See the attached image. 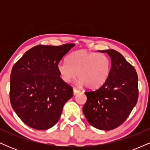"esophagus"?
<instances>
[{"instance_id": "34e87169", "label": "esophagus", "mask_w": 150, "mask_h": 150, "mask_svg": "<svg viewBox=\"0 0 150 150\" xmlns=\"http://www.w3.org/2000/svg\"><path fill=\"white\" fill-rule=\"evenodd\" d=\"M80 92V90H79V89H77L76 88H73V94L74 95H75V94H77V93Z\"/></svg>"}]
</instances>
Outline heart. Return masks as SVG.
<instances>
[{"label": "heart", "mask_w": 150, "mask_h": 150, "mask_svg": "<svg viewBox=\"0 0 150 150\" xmlns=\"http://www.w3.org/2000/svg\"><path fill=\"white\" fill-rule=\"evenodd\" d=\"M111 68V60L106 54L86 50L72 53L68 61H61L58 64V73L64 82H71L77 75L79 84L89 89H97L104 85Z\"/></svg>", "instance_id": "b5f03b06"}]
</instances>
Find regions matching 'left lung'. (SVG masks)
<instances>
[{"label":"left lung","mask_w":150,"mask_h":150,"mask_svg":"<svg viewBox=\"0 0 150 150\" xmlns=\"http://www.w3.org/2000/svg\"><path fill=\"white\" fill-rule=\"evenodd\" d=\"M99 51L111 58V72L101 87L85 92L87 101L82 111L93 127L110 130L121 125L137 104L138 77L134 67L119 52L113 49Z\"/></svg>","instance_id":"obj_1"}]
</instances>
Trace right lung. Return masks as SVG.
Returning <instances> with one entry per match:
<instances>
[{"instance_id":"add662e5","label":"right lung","mask_w":150,"mask_h":150,"mask_svg":"<svg viewBox=\"0 0 150 150\" xmlns=\"http://www.w3.org/2000/svg\"><path fill=\"white\" fill-rule=\"evenodd\" d=\"M74 46H36L13 65L10 103L19 118L31 128L47 130L56 125L64 104L73 97V87L60 77L58 64Z\"/></svg>"}]
</instances>
